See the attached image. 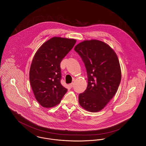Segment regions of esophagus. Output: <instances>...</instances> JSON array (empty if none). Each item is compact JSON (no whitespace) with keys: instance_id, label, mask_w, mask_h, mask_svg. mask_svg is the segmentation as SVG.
Segmentation results:
<instances>
[{"instance_id":"34e87169","label":"esophagus","mask_w":146,"mask_h":146,"mask_svg":"<svg viewBox=\"0 0 146 146\" xmlns=\"http://www.w3.org/2000/svg\"><path fill=\"white\" fill-rule=\"evenodd\" d=\"M74 83H71L70 84V86L71 88H72V87L74 86Z\"/></svg>"}]
</instances>
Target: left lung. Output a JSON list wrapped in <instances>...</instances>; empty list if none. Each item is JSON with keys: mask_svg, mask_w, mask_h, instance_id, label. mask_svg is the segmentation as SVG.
<instances>
[{"mask_svg": "<svg viewBox=\"0 0 146 146\" xmlns=\"http://www.w3.org/2000/svg\"><path fill=\"white\" fill-rule=\"evenodd\" d=\"M74 50L81 57L88 76V86L79 96L80 105L88 111L102 110L116 94L121 72L117 56L106 43L85 40Z\"/></svg>", "mask_w": 146, "mask_h": 146, "instance_id": "1", "label": "left lung"}]
</instances>
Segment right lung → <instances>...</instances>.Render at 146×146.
<instances>
[{"mask_svg": "<svg viewBox=\"0 0 146 146\" xmlns=\"http://www.w3.org/2000/svg\"><path fill=\"white\" fill-rule=\"evenodd\" d=\"M73 39L53 37L36 52L30 70V82L36 100L44 107L59 104L67 89L61 84L60 63L76 43Z\"/></svg>", "mask_w": 146, "mask_h": 146, "instance_id": "right-lung-1", "label": "right lung"}]
</instances>
